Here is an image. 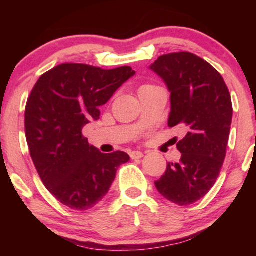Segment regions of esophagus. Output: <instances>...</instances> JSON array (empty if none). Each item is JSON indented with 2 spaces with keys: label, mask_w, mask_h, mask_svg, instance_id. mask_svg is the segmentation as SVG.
Segmentation results:
<instances>
[{
  "label": "esophagus",
  "mask_w": 256,
  "mask_h": 256,
  "mask_svg": "<svg viewBox=\"0 0 256 256\" xmlns=\"http://www.w3.org/2000/svg\"><path fill=\"white\" fill-rule=\"evenodd\" d=\"M130 157H132V160H141L142 157H143V152H132L130 154Z\"/></svg>",
  "instance_id": "obj_1"
}]
</instances>
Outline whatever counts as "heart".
Listing matches in <instances>:
<instances>
[{
	"label": "heart",
	"mask_w": 256,
	"mask_h": 256,
	"mask_svg": "<svg viewBox=\"0 0 256 256\" xmlns=\"http://www.w3.org/2000/svg\"><path fill=\"white\" fill-rule=\"evenodd\" d=\"M146 87H152V86H150V85H146V86H143L142 88H146ZM142 88H141V90H142Z\"/></svg>",
	"instance_id": "1"
}]
</instances>
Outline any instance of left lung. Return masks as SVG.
Listing matches in <instances>:
<instances>
[{
    "mask_svg": "<svg viewBox=\"0 0 256 256\" xmlns=\"http://www.w3.org/2000/svg\"><path fill=\"white\" fill-rule=\"evenodd\" d=\"M149 68L170 92L168 126L188 130L177 143L180 160L168 163L155 186L174 204H194L211 190L222 170L232 124L230 94L220 73L190 52L160 56Z\"/></svg>",
    "mask_w": 256,
    "mask_h": 256,
    "instance_id": "obj_1",
    "label": "left lung"
}]
</instances>
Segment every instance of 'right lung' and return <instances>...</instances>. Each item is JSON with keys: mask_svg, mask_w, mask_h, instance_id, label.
Masks as SVG:
<instances>
[{"mask_svg": "<svg viewBox=\"0 0 256 256\" xmlns=\"http://www.w3.org/2000/svg\"><path fill=\"white\" fill-rule=\"evenodd\" d=\"M135 71L130 66L102 70L62 64L44 73L26 107L30 155L45 188L70 208L85 211L108 194L124 152L102 154L82 136V128L100 118L108 102Z\"/></svg>", "mask_w": 256, "mask_h": 256, "instance_id": "obj_1", "label": "right lung"}]
</instances>
